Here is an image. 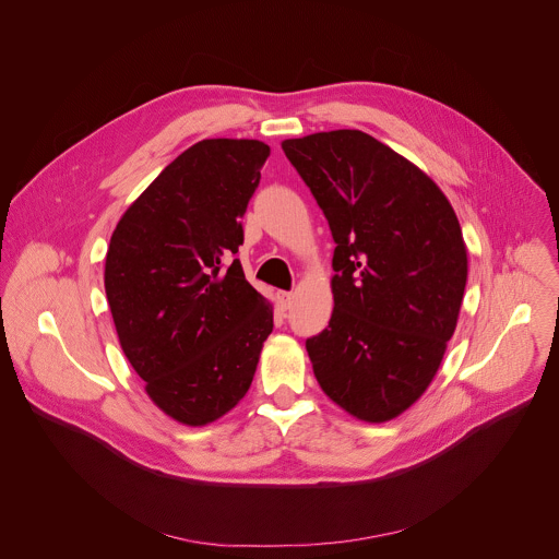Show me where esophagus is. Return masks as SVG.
<instances>
[{
	"instance_id": "34e87169",
	"label": "esophagus",
	"mask_w": 559,
	"mask_h": 559,
	"mask_svg": "<svg viewBox=\"0 0 559 559\" xmlns=\"http://www.w3.org/2000/svg\"><path fill=\"white\" fill-rule=\"evenodd\" d=\"M278 302L283 309H289L294 302V294L292 292H278Z\"/></svg>"
}]
</instances>
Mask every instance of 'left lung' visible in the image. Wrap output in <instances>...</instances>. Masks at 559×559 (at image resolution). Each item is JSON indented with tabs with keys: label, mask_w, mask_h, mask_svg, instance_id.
Returning a JSON list of instances; mask_svg holds the SVG:
<instances>
[{
	"label": "left lung",
	"mask_w": 559,
	"mask_h": 559,
	"mask_svg": "<svg viewBox=\"0 0 559 559\" xmlns=\"http://www.w3.org/2000/svg\"><path fill=\"white\" fill-rule=\"evenodd\" d=\"M283 152L334 236V311L305 347L347 414L386 423L433 380L455 332L466 246L442 190L360 130L285 139Z\"/></svg>",
	"instance_id": "1"
}]
</instances>
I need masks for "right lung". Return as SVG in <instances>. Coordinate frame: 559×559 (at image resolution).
I'll list each match as a JSON object with an SVG mask.
<instances>
[{
    "label": "right lung",
    "instance_id": "right-lung-1",
    "mask_svg": "<svg viewBox=\"0 0 559 559\" xmlns=\"http://www.w3.org/2000/svg\"><path fill=\"white\" fill-rule=\"evenodd\" d=\"M270 145L203 139L117 223L106 296L121 349L170 418L203 427L248 393L274 311L248 281L241 218Z\"/></svg>",
    "mask_w": 559,
    "mask_h": 559
}]
</instances>
